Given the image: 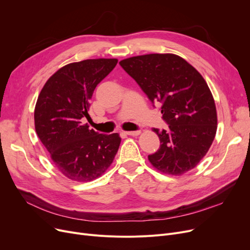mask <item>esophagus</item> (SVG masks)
<instances>
[{
  "label": "esophagus",
  "mask_w": 250,
  "mask_h": 250,
  "mask_svg": "<svg viewBox=\"0 0 250 250\" xmlns=\"http://www.w3.org/2000/svg\"><path fill=\"white\" fill-rule=\"evenodd\" d=\"M125 133L130 136H137L140 134V130H137V131H126Z\"/></svg>",
  "instance_id": "1"
}]
</instances>
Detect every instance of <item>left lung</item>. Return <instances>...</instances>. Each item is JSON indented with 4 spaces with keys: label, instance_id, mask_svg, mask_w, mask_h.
Wrapping results in <instances>:
<instances>
[{
    "label": "left lung",
    "instance_id": "8db88e82",
    "mask_svg": "<svg viewBox=\"0 0 250 250\" xmlns=\"http://www.w3.org/2000/svg\"><path fill=\"white\" fill-rule=\"evenodd\" d=\"M149 101L162 104L169 129L153 128L161 146L148 156L158 171L180 176L196 167L217 132V110L212 94L198 71L174 54H148L122 60Z\"/></svg>",
    "mask_w": 250,
    "mask_h": 250
}]
</instances>
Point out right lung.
Returning <instances> with one entry per match:
<instances>
[{
	"label": "right lung",
	"instance_id": "right-lung-1",
	"mask_svg": "<svg viewBox=\"0 0 250 250\" xmlns=\"http://www.w3.org/2000/svg\"><path fill=\"white\" fill-rule=\"evenodd\" d=\"M117 63V59L70 63L47 79L38 98L35 131L56 168L71 180L101 177L120 146L118 133L99 134L85 123L93 90Z\"/></svg>",
	"mask_w": 250,
	"mask_h": 250
}]
</instances>
